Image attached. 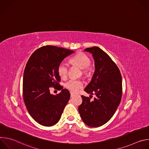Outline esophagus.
<instances>
[{"instance_id": "34e87169", "label": "esophagus", "mask_w": 149, "mask_h": 149, "mask_svg": "<svg viewBox=\"0 0 149 149\" xmlns=\"http://www.w3.org/2000/svg\"><path fill=\"white\" fill-rule=\"evenodd\" d=\"M70 94H71V97H72L74 96V94L72 93H71V92L70 93Z\"/></svg>"}]
</instances>
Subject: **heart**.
Masks as SVG:
<instances>
[{
  "instance_id": "1",
  "label": "heart",
  "mask_w": 149,
  "mask_h": 149,
  "mask_svg": "<svg viewBox=\"0 0 149 149\" xmlns=\"http://www.w3.org/2000/svg\"><path fill=\"white\" fill-rule=\"evenodd\" d=\"M71 61L83 70L84 74L88 72V67L91 64L89 56L83 52H79L74 55ZM69 66L65 62H61L58 66V73L62 78H65L68 75ZM65 87L72 93H76L83 87V82L81 80L71 79L65 83Z\"/></svg>"
}]
</instances>
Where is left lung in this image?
I'll return each mask as SVG.
<instances>
[{
	"mask_svg": "<svg viewBox=\"0 0 149 149\" xmlns=\"http://www.w3.org/2000/svg\"><path fill=\"white\" fill-rule=\"evenodd\" d=\"M84 51L92 54L95 63L91 81L84 90L96 97L91 101L81 95L78 111L85 124L97 127L108 122L118 108L122 96V78L116 63L101 49L93 47Z\"/></svg>",
	"mask_w": 149,
	"mask_h": 149,
	"instance_id": "8db88e82",
	"label": "left lung"
}]
</instances>
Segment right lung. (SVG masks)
I'll return each mask as SVG.
<instances>
[{
    "label": "right lung",
    "instance_id": "1",
    "mask_svg": "<svg viewBox=\"0 0 149 149\" xmlns=\"http://www.w3.org/2000/svg\"><path fill=\"white\" fill-rule=\"evenodd\" d=\"M74 51L47 45L36 49L29 58L24 73L23 97L31 117L44 126H52L61 118L70 93L59 84L58 66ZM53 86L62 90L56 96L50 93Z\"/></svg>",
    "mask_w": 149,
    "mask_h": 149
}]
</instances>
